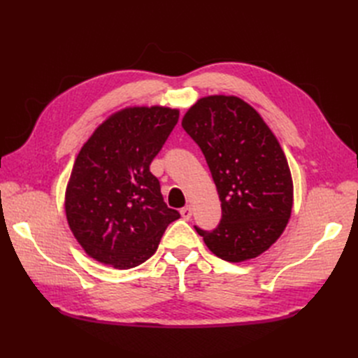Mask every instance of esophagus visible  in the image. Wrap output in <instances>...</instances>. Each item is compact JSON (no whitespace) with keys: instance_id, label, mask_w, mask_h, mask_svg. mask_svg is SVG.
I'll return each mask as SVG.
<instances>
[{"instance_id":"obj_1","label":"esophagus","mask_w":358,"mask_h":358,"mask_svg":"<svg viewBox=\"0 0 358 358\" xmlns=\"http://www.w3.org/2000/svg\"><path fill=\"white\" fill-rule=\"evenodd\" d=\"M180 215H182L183 220H189L191 216H192L191 206H185V208H182V209H180Z\"/></svg>"}]
</instances>
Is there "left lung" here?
Returning a JSON list of instances; mask_svg holds the SVG:
<instances>
[{"instance_id": "obj_1", "label": "left lung", "mask_w": 358, "mask_h": 358, "mask_svg": "<svg viewBox=\"0 0 358 358\" xmlns=\"http://www.w3.org/2000/svg\"><path fill=\"white\" fill-rule=\"evenodd\" d=\"M182 127L201 149L222 209L216 229H194L225 262L263 254L282 234L292 208L288 162L276 137L251 106L225 95L199 100Z\"/></svg>"}]
</instances>
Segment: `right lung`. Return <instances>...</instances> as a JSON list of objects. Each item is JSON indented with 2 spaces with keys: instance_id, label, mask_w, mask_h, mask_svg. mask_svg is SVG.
Wrapping results in <instances>:
<instances>
[{
  "instance_id": "1",
  "label": "right lung",
  "mask_w": 358,
  "mask_h": 358,
  "mask_svg": "<svg viewBox=\"0 0 358 358\" xmlns=\"http://www.w3.org/2000/svg\"><path fill=\"white\" fill-rule=\"evenodd\" d=\"M179 121L167 107L115 113L83 145L73 166L66 213L76 239L96 262L131 268L152 257L167 225V208L149 166Z\"/></svg>"
}]
</instances>
